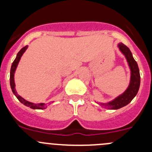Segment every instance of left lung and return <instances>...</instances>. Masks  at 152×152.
I'll use <instances>...</instances> for the list:
<instances>
[{"label": "left lung", "instance_id": "1", "mask_svg": "<svg viewBox=\"0 0 152 152\" xmlns=\"http://www.w3.org/2000/svg\"><path fill=\"white\" fill-rule=\"evenodd\" d=\"M118 47L126 59L131 71V76H130L129 85L122 94L107 103H98L100 104V105L104 108L110 109V110H118L129 104L137 95L140 84V76L138 65L133 58L131 50L122 42L118 44Z\"/></svg>", "mask_w": 152, "mask_h": 152}]
</instances>
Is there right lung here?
<instances>
[{
    "mask_svg": "<svg viewBox=\"0 0 152 152\" xmlns=\"http://www.w3.org/2000/svg\"><path fill=\"white\" fill-rule=\"evenodd\" d=\"M28 48V45L23 47L17 54L16 58L14 60L13 63L12 64V67H11V70H10V86L11 88H12V92L15 94V96H16L17 99L20 101L22 104H23L24 105L26 106V107H30V108L34 109V110H44L47 107V106L44 103H40V104H34L32 102H29L28 101L25 100L23 98L21 97L18 94L16 91V89H15V79H14V76H15V70H16L17 67H18V63H19L20 60L21 56H23V54L24 53V52L26 51V50Z\"/></svg>",
    "mask_w": 152,
    "mask_h": 152,
    "instance_id": "right-lung-1",
    "label": "right lung"
}]
</instances>
